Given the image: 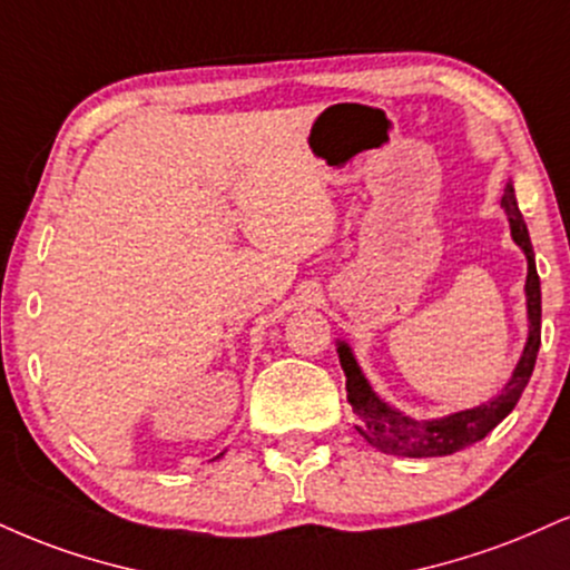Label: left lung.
Returning a JSON list of instances; mask_svg holds the SVG:
<instances>
[{
    "mask_svg": "<svg viewBox=\"0 0 570 570\" xmlns=\"http://www.w3.org/2000/svg\"><path fill=\"white\" fill-rule=\"evenodd\" d=\"M502 207L510 217L512 238L520 249L525 252L528 257V278H525V297H528V342L523 358L512 372V380L507 382L502 395H497L493 401L483 403V406L459 411V414L443 416V420L433 422H416L411 416L401 414V411L390 409L385 401H380L372 387H368L366 376L361 374L358 363H355L351 347L345 342H340L337 353L342 372L347 376V401L355 414L361 416L358 433L366 438L374 449L385 451V454L395 456H445L456 454V451L468 449V445L483 441L485 435L497 428L499 422L515 409V403L523 395V390L531 380L533 366H537V353L541 345V286H539V273L537 263H533V246L531 238H528V228L523 223V215H520L515 190L507 183Z\"/></svg>",
    "mask_w": 570,
    "mask_h": 570,
    "instance_id": "8db88e82",
    "label": "left lung"
}]
</instances>
